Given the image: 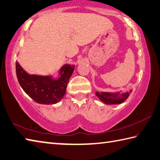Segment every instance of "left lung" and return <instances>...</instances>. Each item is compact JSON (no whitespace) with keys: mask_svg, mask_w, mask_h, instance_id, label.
<instances>
[{"mask_svg":"<svg viewBox=\"0 0 160 160\" xmlns=\"http://www.w3.org/2000/svg\"><path fill=\"white\" fill-rule=\"evenodd\" d=\"M132 89L129 92H122L121 91L117 92H96V95L105 104L107 105H117L121 104L128 98L130 93L132 92Z\"/></svg>","mask_w":160,"mask_h":160,"instance_id":"8db88e82","label":"left lung"}]
</instances>
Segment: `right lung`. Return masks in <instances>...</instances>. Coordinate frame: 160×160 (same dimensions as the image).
Here are the masks:
<instances>
[{"label": "right lung", "instance_id": "1", "mask_svg": "<svg viewBox=\"0 0 160 160\" xmlns=\"http://www.w3.org/2000/svg\"><path fill=\"white\" fill-rule=\"evenodd\" d=\"M75 65L64 64L58 70V78L53 76L30 75L16 62V72L21 88L34 101L43 105H53L64 98Z\"/></svg>", "mask_w": 160, "mask_h": 160}]
</instances>
